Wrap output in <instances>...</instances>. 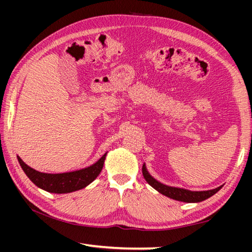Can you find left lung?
<instances>
[{
  "instance_id": "8db88e82",
  "label": "left lung",
  "mask_w": 252,
  "mask_h": 252,
  "mask_svg": "<svg viewBox=\"0 0 252 252\" xmlns=\"http://www.w3.org/2000/svg\"><path fill=\"white\" fill-rule=\"evenodd\" d=\"M142 173H143L144 179H146V181L152 188H155L158 192H160L161 194H163V195H165V197H168L170 199L177 200V201L200 202L208 198H210L211 195L217 193L221 189V187H218V188H216V189L207 190V191H191V190L182 189V188L170 187L167 185H163V183H161L158 180H156V179L148 172L146 164H143V167H142Z\"/></svg>"
}]
</instances>
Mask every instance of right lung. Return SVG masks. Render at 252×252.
<instances>
[{
    "label": "right lung",
    "instance_id": "add662e5",
    "mask_svg": "<svg viewBox=\"0 0 252 252\" xmlns=\"http://www.w3.org/2000/svg\"><path fill=\"white\" fill-rule=\"evenodd\" d=\"M106 153L108 152H105L95 163H93L90 167L64 173L40 172L24 163L19 156L18 160L24 173L36 187L51 193H70L73 191L83 189L95 180V178L99 176L102 168H103Z\"/></svg>",
    "mask_w": 252,
    "mask_h": 252
}]
</instances>
